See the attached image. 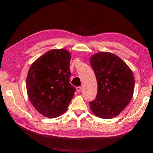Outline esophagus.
<instances>
[{"mask_svg":"<svg viewBox=\"0 0 153 153\" xmlns=\"http://www.w3.org/2000/svg\"><path fill=\"white\" fill-rule=\"evenodd\" d=\"M81 89H82V88L80 87V86H78V87H77V88H76V90H77V91L78 92H79L80 91H81Z\"/></svg>","mask_w":153,"mask_h":153,"instance_id":"obj_1","label":"esophagus"}]
</instances>
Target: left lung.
<instances>
[{"mask_svg": "<svg viewBox=\"0 0 153 153\" xmlns=\"http://www.w3.org/2000/svg\"><path fill=\"white\" fill-rule=\"evenodd\" d=\"M97 80L95 100L90 109L98 117H117L131 101L134 94V77L129 66L117 55L98 52L90 59Z\"/></svg>", "mask_w": 153, "mask_h": 153, "instance_id": "left-lung-1", "label": "left lung"}]
</instances>
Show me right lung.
I'll return each mask as SVG.
<instances>
[{"label":"right lung","mask_w":153,"mask_h":153,"mask_svg":"<svg viewBox=\"0 0 153 153\" xmlns=\"http://www.w3.org/2000/svg\"><path fill=\"white\" fill-rule=\"evenodd\" d=\"M71 53L52 49L33 62L28 71L26 89L30 102L38 113L55 118L68 108L76 88L69 83Z\"/></svg>","instance_id":"right-lung-1"}]
</instances>
